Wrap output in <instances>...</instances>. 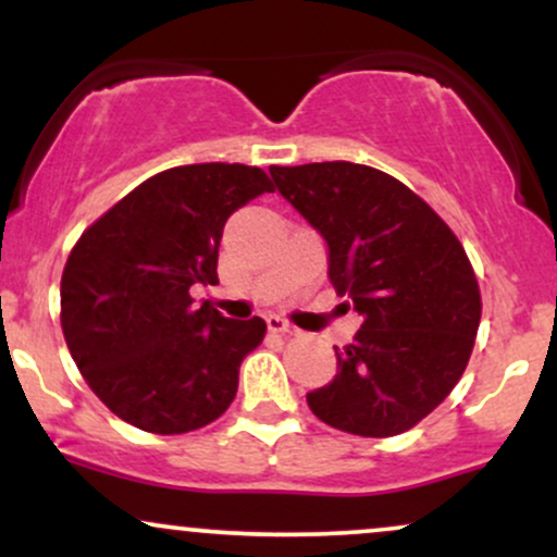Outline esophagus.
Returning <instances> with one entry per match:
<instances>
[{"mask_svg":"<svg viewBox=\"0 0 557 557\" xmlns=\"http://www.w3.org/2000/svg\"><path fill=\"white\" fill-rule=\"evenodd\" d=\"M267 327H270V332H277V335H296L298 332L290 322H287V319L277 317V314L267 317Z\"/></svg>","mask_w":557,"mask_h":557,"instance_id":"obj_1","label":"esophagus"}]
</instances>
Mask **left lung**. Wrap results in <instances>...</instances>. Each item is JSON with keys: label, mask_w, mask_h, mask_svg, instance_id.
Segmentation results:
<instances>
[{"label": "left lung", "mask_w": 557, "mask_h": 557, "mask_svg": "<svg viewBox=\"0 0 557 557\" xmlns=\"http://www.w3.org/2000/svg\"><path fill=\"white\" fill-rule=\"evenodd\" d=\"M274 188L327 243V274L363 319L337 374L306 403L361 437L411 430L461 380L482 317L461 240L426 201L354 162L270 168Z\"/></svg>", "instance_id": "1"}]
</instances>
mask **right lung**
I'll return each mask as SVG.
<instances>
[{
    "label": "right lung",
    "instance_id": "right-lung-1",
    "mask_svg": "<svg viewBox=\"0 0 557 557\" xmlns=\"http://www.w3.org/2000/svg\"><path fill=\"white\" fill-rule=\"evenodd\" d=\"M272 194L264 170L207 162L159 172L94 222L62 272V332L88 387L127 424L183 434L220 419L264 319L194 306L216 285L222 230Z\"/></svg>",
    "mask_w": 557,
    "mask_h": 557
}]
</instances>
